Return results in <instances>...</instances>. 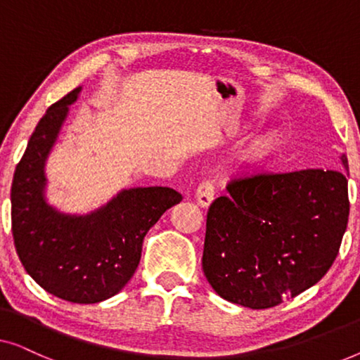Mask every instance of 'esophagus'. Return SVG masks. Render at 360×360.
Returning a JSON list of instances; mask_svg holds the SVG:
<instances>
[{"label":"esophagus","mask_w":360,"mask_h":360,"mask_svg":"<svg viewBox=\"0 0 360 360\" xmlns=\"http://www.w3.org/2000/svg\"><path fill=\"white\" fill-rule=\"evenodd\" d=\"M214 193L216 191L213 181L206 180L198 186V190H196V201H198V205L203 206V208H208V206L213 203Z\"/></svg>","instance_id":"esophagus-1"}]
</instances>
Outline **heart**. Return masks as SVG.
<instances>
[{"instance_id":"b5f03b06","label":"heart","mask_w":360,"mask_h":360,"mask_svg":"<svg viewBox=\"0 0 360 360\" xmlns=\"http://www.w3.org/2000/svg\"><path fill=\"white\" fill-rule=\"evenodd\" d=\"M277 146H278L277 131L270 129V131L260 132V134H257L249 141V144L244 147L240 157H243L245 164L260 165L264 164V162L267 160L275 150H277Z\"/></svg>"}]
</instances>
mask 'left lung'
Instances as JSON below:
<instances>
[{
  "label": "left lung",
  "instance_id": "left-lung-1",
  "mask_svg": "<svg viewBox=\"0 0 360 360\" xmlns=\"http://www.w3.org/2000/svg\"><path fill=\"white\" fill-rule=\"evenodd\" d=\"M344 169L347 157L341 155ZM206 216L203 272L221 298L265 309L318 283L349 219L347 175L307 169L229 181Z\"/></svg>",
  "mask_w": 360,
  "mask_h": 360
}]
</instances>
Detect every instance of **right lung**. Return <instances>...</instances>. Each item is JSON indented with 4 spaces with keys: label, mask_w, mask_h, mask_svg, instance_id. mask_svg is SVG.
Returning a JSON list of instances; mask_svg holds the SVG:
<instances>
[{
    "label": "right lung",
    "mask_w": 360,
    "mask_h": 360,
    "mask_svg": "<svg viewBox=\"0 0 360 360\" xmlns=\"http://www.w3.org/2000/svg\"><path fill=\"white\" fill-rule=\"evenodd\" d=\"M82 88L46 111L14 170L11 224L19 260L53 297L100 303L134 275L147 231L181 195L169 186L122 190L88 214H65L46 200V160Z\"/></svg>",
    "instance_id": "obj_1"
}]
</instances>
